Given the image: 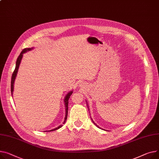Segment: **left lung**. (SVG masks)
Listing matches in <instances>:
<instances>
[{"label":"left lung","mask_w":159,"mask_h":159,"mask_svg":"<svg viewBox=\"0 0 159 159\" xmlns=\"http://www.w3.org/2000/svg\"><path fill=\"white\" fill-rule=\"evenodd\" d=\"M91 120H92V121H93V120H92V119H91ZM93 123H94V125H96V126H98V125H97V124H96V123H94V121H93ZM98 128H100V127H99V126H98Z\"/></svg>","instance_id":"left-lung-1"}]
</instances>
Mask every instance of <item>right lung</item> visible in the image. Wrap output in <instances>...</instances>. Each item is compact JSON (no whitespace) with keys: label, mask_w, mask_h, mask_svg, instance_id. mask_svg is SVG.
Listing matches in <instances>:
<instances>
[{"label":"right lung","mask_w":159,"mask_h":159,"mask_svg":"<svg viewBox=\"0 0 159 159\" xmlns=\"http://www.w3.org/2000/svg\"><path fill=\"white\" fill-rule=\"evenodd\" d=\"M33 48H24L22 52H21L20 54L19 55V56L17 58V60H16V66H15V69L12 74V77H11V95L13 94V86H14V82H15V78L16 77V74H17V72H18V68H19V66H20V64L21 62V60H22V57H23V54H24V53H25L27 51H30L32 49H33ZM72 91L69 92L66 96H65V107H66V116H65V120H64V122H63V124H65L66 121V119H67V116H68V100H69V98L70 97V96L72 94ZM62 125H61L60 126H59L58 127L53 129V130H50L49 131H45V132H50V131H54V130H56L59 129H60L61 127H62Z\"/></svg>","instance_id":"obj_1"}]
</instances>
